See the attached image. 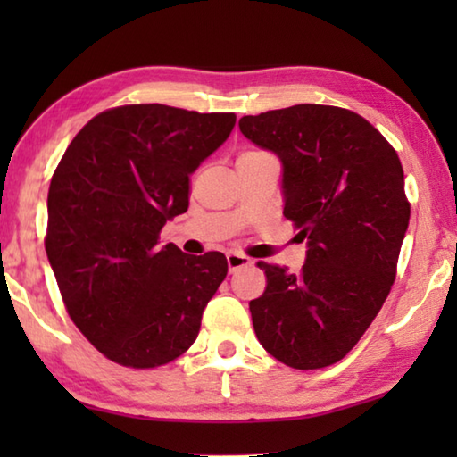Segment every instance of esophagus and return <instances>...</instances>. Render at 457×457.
I'll use <instances>...</instances> for the list:
<instances>
[{"mask_svg":"<svg viewBox=\"0 0 457 457\" xmlns=\"http://www.w3.org/2000/svg\"><path fill=\"white\" fill-rule=\"evenodd\" d=\"M250 264H252V260L247 258V256H244V253H237V252H229L228 253V268H229V272H236V270L245 268V266H250Z\"/></svg>","mask_w":457,"mask_h":457,"instance_id":"34e87169","label":"esophagus"}]
</instances>
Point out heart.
I'll use <instances>...</instances> for the list:
<instances>
[{
	"label": "heart",
	"instance_id": "1",
	"mask_svg": "<svg viewBox=\"0 0 457 457\" xmlns=\"http://www.w3.org/2000/svg\"><path fill=\"white\" fill-rule=\"evenodd\" d=\"M250 153H260V151H247V153H244V154H250Z\"/></svg>",
	"mask_w": 457,
	"mask_h": 457
}]
</instances>
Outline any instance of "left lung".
Returning a JSON list of instances; mask_svg holds the SVG:
<instances>
[{
    "mask_svg": "<svg viewBox=\"0 0 457 457\" xmlns=\"http://www.w3.org/2000/svg\"><path fill=\"white\" fill-rule=\"evenodd\" d=\"M284 165V218L306 239L298 274L258 262L266 290L250 312L260 345L284 365H335L389 296L411 205L389 141L361 114L296 104L239 119Z\"/></svg>",
    "mask_w": 457,
    "mask_h": 457,
    "instance_id": "8db88e82",
    "label": "left lung"
}]
</instances>
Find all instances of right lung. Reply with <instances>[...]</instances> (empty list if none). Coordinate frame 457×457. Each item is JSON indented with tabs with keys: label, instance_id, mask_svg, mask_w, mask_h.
<instances>
[{
	"label": "right lung",
	"instance_id": "right-lung-1",
	"mask_svg": "<svg viewBox=\"0 0 457 457\" xmlns=\"http://www.w3.org/2000/svg\"><path fill=\"white\" fill-rule=\"evenodd\" d=\"M234 125V112L114 106L62 154L48 191L46 253L76 328L112 362L154 369L195 343L228 260L161 247L159 234L187 212L191 173Z\"/></svg>",
	"mask_w": 457,
	"mask_h": 457
}]
</instances>
